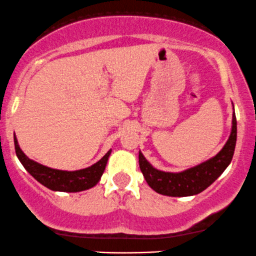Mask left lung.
I'll use <instances>...</instances> for the list:
<instances>
[{"label":"left lung","instance_id":"8db88e82","mask_svg":"<svg viewBox=\"0 0 256 256\" xmlns=\"http://www.w3.org/2000/svg\"><path fill=\"white\" fill-rule=\"evenodd\" d=\"M236 140L237 120L234 108L231 134L224 148L214 157L196 166L186 169V170L179 172V173H170V172L158 170L152 166L151 163L139 151L140 170H142L148 186L157 194L170 197L194 196V194H200V192L204 191L206 188H209L228 168L231 163L232 157H234Z\"/></svg>","mask_w":256,"mask_h":256}]
</instances>
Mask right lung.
<instances>
[{
	"mask_svg": "<svg viewBox=\"0 0 256 256\" xmlns=\"http://www.w3.org/2000/svg\"><path fill=\"white\" fill-rule=\"evenodd\" d=\"M14 146H16V157L28 173L50 190L60 192H80L94 188L104 173L106 163L112 151H108V154L102 160L88 168L68 172L50 168L28 158L20 148L16 134H14Z\"/></svg>",
	"mask_w": 256,
	"mask_h": 256,
	"instance_id": "obj_1",
	"label": "right lung"
}]
</instances>
